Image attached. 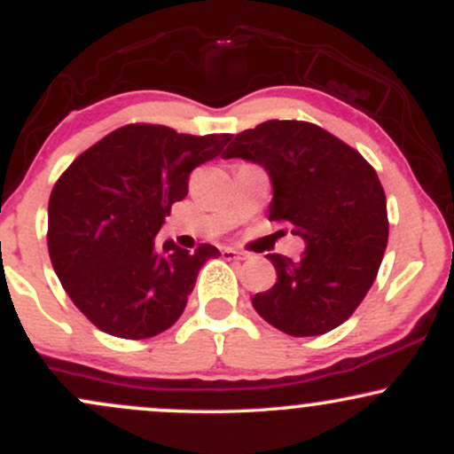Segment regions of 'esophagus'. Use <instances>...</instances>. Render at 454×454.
I'll use <instances>...</instances> for the list:
<instances>
[{
  "mask_svg": "<svg viewBox=\"0 0 454 454\" xmlns=\"http://www.w3.org/2000/svg\"><path fill=\"white\" fill-rule=\"evenodd\" d=\"M222 256L226 258V260H243V254L234 252V249H231V247H223L222 249Z\"/></svg>",
  "mask_w": 454,
  "mask_h": 454,
  "instance_id": "obj_1",
  "label": "esophagus"
}]
</instances>
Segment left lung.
I'll list each match as a JSON object with an SVG mask.
<instances>
[{
  "mask_svg": "<svg viewBox=\"0 0 454 454\" xmlns=\"http://www.w3.org/2000/svg\"><path fill=\"white\" fill-rule=\"evenodd\" d=\"M222 158L262 166L273 184L269 220L305 241L299 260L269 254L278 281L254 294V309L293 337L343 325L372 288L388 243L387 196L372 164L314 123L278 119L237 134Z\"/></svg>",
  "mask_w": 454,
  "mask_h": 454,
  "instance_id": "1",
  "label": "left lung"
}]
</instances>
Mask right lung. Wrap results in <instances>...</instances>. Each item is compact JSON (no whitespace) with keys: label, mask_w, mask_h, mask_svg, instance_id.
<instances>
[{"label":"right lung","mask_w":454,"mask_h":454,"mask_svg":"<svg viewBox=\"0 0 454 454\" xmlns=\"http://www.w3.org/2000/svg\"><path fill=\"white\" fill-rule=\"evenodd\" d=\"M231 134H176L129 123L67 166L49 200V254L61 286L100 331L149 340L179 320L198 270L220 249L187 252L158 232L187 196L196 166L222 153Z\"/></svg>","instance_id":"obj_1"}]
</instances>
